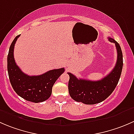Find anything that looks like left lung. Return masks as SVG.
<instances>
[{"label": "left lung", "instance_id": "8db88e82", "mask_svg": "<svg viewBox=\"0 0 134 134\" xmlns=\"http://www.w3.org/2000/svg\"><path fill=\"white\" fill-rule=\"evenodd\" d=\"M109 41L115 43L117 52L115 66L111 72L100 80L91 81L77 78L68 72L69 81L68 89L71 98L76 102L85 104H95L108 98L114 91L121 76L123 65L122 53L119 44L113 39L108 37Z\"/></svg>", "mask_w": 134, "mask_h": 134}]
</instances>
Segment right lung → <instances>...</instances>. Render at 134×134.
<instances>
[{"instance_id":"1","label":"right lung","mask_w":134,"mask_h":134,"mask_svg":"<svg viewBox=\"0 0 134 134\" xmlns=\"http://www.w3.org/2000/svg\"><path fill=\"white\" fill-rule=\"evenodd\" d=\"M19 36H16L12 41L8 55L9 81L16 93L26 100L35 103L43 102L51 97L52 86L65 69L51 70L38 76H29L24 73L17 65L13 56L15 44Z\"/></svg>"}]
</instances>
